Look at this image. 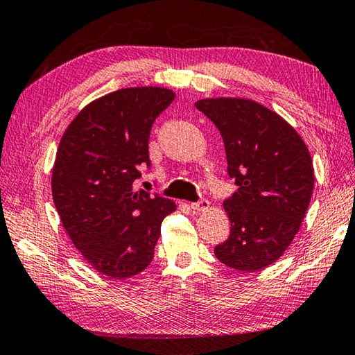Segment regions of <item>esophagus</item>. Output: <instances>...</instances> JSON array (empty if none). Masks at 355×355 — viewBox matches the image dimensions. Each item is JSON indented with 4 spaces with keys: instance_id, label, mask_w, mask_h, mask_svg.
Returning <instances> with one entry per match:
<instances>
[{
    "instance_id": "1",
    "label": "esophagus",
    "mask_w": 355,
    "mask_h": 355,
    "mask_svg": "<svg viewBox=\"0 0 355 355\" xmlns=\"http://www.w3.org/2000/svg\"><path fill=\"white\" fill-rule=\"evenodd\" d=\"M209 207V201L207 200H200L196 201V203H191V209H193L196 212H203Z\"/></svg>"
}]
</instances>
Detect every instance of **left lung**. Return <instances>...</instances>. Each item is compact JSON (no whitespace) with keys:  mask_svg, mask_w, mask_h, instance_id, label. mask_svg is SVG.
<instances>
[{"mask_svg":"<svg viewBox=\"0 0 355 355\" xmlns=\"http://www.w3.org/2000/svg\"><path fill=\"white\" fill-rule=\"evenodd\" d=\"M196 107L220 130L227 175L239 186L223 203L231 234L215 257L243 272L272 265L300 229L314 189L306 144L279 114L251 100L206 98Z\"/></svg>","mask_w":355,"mask_h":355,"instance_id":"8db88e82","label":"left lung"}]
</instances>
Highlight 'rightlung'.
Segmentation results:
<instances>
[{"mask_svg": "<svg viewBox=\"0 0 355 355\" xmlns=\"http://www.w3.org/2000/svg\"><path fill=\"white\" fill-rule=\"evenodd\" d=\"M175 94L128 87L92 101L62 135L52 171V197L61 223L86 261L123 280L154 259L162 221L175 211L169 198L135 191L148 166L149 135Z\"/></svg>", "mask_w": 355, "mask_h": 355, "instance_id": "right-lung-1", "label": "right lung"}]
</instances>
